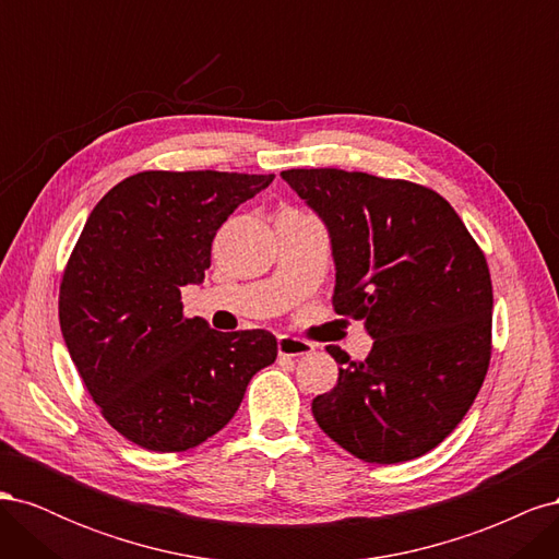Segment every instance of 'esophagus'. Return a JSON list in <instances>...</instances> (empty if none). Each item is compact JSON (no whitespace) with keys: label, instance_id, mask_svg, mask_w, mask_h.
Returning a JSON list of instances; mask_svg holds the SVG:
<instances>
[{"label":"esophagus","instance_id":"obj_1","mask_svg":"<svg viewBox=\"0 0 559 559\" xmlns=\"http://www.w3.org/2000/svg\"><path fill=\"white\" fill-rule=\"evenodd\" d=\"M277 352H280V357H302V354L314 352V345L300 341V337L280 335L277 337Z\"/></svg>","mask_w":559,"mask_h":559}]
</instances>
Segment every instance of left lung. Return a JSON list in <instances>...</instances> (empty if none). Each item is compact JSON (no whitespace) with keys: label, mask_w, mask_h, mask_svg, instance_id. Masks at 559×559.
I'll return each mask as SVG.
<instances>
[{"label":"left lung","mask_w":559,"mask_h":559,"mask_svg":"<svg viewBox=\"0 0 559 559\" xmlns=\"http://www.w3.org/2000/svg\"><path fill=\"white\" fill-rule=\"evenodd\" d=\"M329 230L337 314L364 319L368 357L341 364L312 401L317 425L370 464L433 450L485 380L492 337L487 261L450 202L425 186L366 173L286 170Z\"/></svg>","instance_id":"1"}]
</instances>
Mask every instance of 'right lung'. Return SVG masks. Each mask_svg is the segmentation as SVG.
I'll return each mask as SVG.
<instances>
[{"instance_id":"obj_1","label":"right lung","mask_w":559,"mask_h":559,"mask_svg":"<svg viewBox=\"0 0 559 559\" xmlns=\"http://www.w3.org/2000/svg\"><path fill=\"white\" fill-rule=\"evenodd\" d=\"M275 175L140 173L91 212L60 284V329L109 425L154 452L222 431L249 380L277 359L263 329L186 319L181 286L205 282L212 240Z\"/></svg>"}]
</instances>
